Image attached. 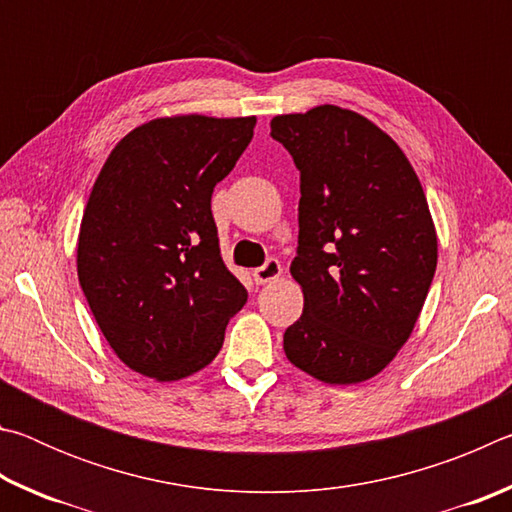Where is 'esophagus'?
<instances>
[{
  "mask_svg": "<svg viewBox=\"0 0 512 512\" xmlns=\"http://www.w3.org/2000/svg\"><path fill=\"white\" fill-rule=\"evenodd\" d=\"M282 275V264L277 262V259H266V264L264 266H259V268H255L253 271V277H255V282L257 284H268V282H273V280H277V277Z\"/></svg>",
  "mask_w": 512,
  "mask_h": 512,
  "instance_id": "obj_1",
  "label": "esophagus"
}]
</instances>
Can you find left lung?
I'll list each match as a JSON object with an SVG mask.
<instances>
[{"label":"left lung","instance_id":"1","mask_svg":"<svg viewBox=\"0 0 512 512\" xmlns=\"http://www.w3.org/2000/svg\"><path fill=\"white\" fill-rule=\"evenodd\" d=\"M271 135L300 171L291 275L305 309L284 354L325 384H359L395 359L427 300L438 262L427 196L393 137L354 110L277 115Z\"/></svg>","mask_w":512,"mask_h":512}]
</instances>
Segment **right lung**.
<instances>
[{
    "mask_svg": "<svg viewBox=\"0 0 512 512\" xmlns=\"http://www.w3.org/2000/svg\"><path fill=\"white\" fill-rule=\"evenodd\" d=\"M255 117L176 115L133 128L94 180L76 271L94 320L128 368L194 375L219 354L248 293L225 268L216 183L253 140Z\"/></svg>",
    "mask_w": 512,
    "mask_h": 512,
    "instance_id": "right-lung-1",
    "label": "right lung"
}]
</instances>
